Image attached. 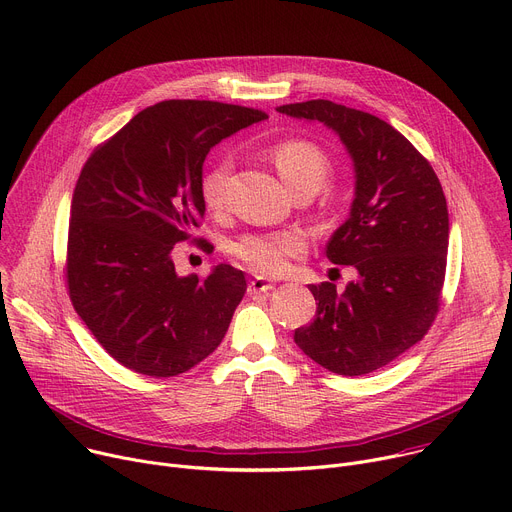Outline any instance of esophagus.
I'll use <instances>...</instances> for the list:
<instances>
[{
	"mask_svg": "<svg viewBox=\"0 0 512 512\" xmlns=\"http://www.w3.org/2000/svg\"><path fill=\"white\" fill-rule=\"evenodd\" d=\"M271 290H275V284L269 282V280H263V277H253V280L247 286L249 294H267Z\"/></svg>",
	"mask_w": 512,
	"mask_h": 512,
	"instance_id": "obj_1",
	"label": "esophagus"
}]
</instances>
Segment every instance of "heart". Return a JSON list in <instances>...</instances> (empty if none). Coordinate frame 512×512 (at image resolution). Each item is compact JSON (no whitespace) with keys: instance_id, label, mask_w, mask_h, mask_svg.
<instances>
[{"instance_id":"b5f03b06","label":"heart","mask_w":512,"mask_h":512,"mask_svg":"<svg viewBox=\"0 0 512 512\" xmlns=\"http://www.w3.org/2000/svg\"><path fill=\"white\" fill-rule=\"evenodd\" d=\"M271 161L290 188L320 190L331 173V161L320 147L308 141H288L271 151ZM230 163L218 161L202 179V200L208 210H222L228 202ZM304 239L298 232H280V235H253L235 245V255L245 261L259 275H277L288 265V257L300 255Z\"/></svg>"}]
</instances>
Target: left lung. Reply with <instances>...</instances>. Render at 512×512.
I'll return each instance as SVG.
<instances>
[{
    "label": "left lung",
    "instance_id": "left-lung-1",
    "mask_svg": "<svg viewBox=\"0 0 512 512\" xmlns=\"http://www.w3.org/2000/svg\"><path fill=\"white\" fill-rule=\"evenodd\" d=\"M275 110L333 130L355 179L349 218L333 232L327 257L353 265L357 280L341 294L329 282L310 286L316 314L294 341L333 374H369L421 341L439 310L449 245L441 183L427 159L378 116L329 100Z\"/></svg>",
    "mask_w": 512,
    "mask_h": 512
}]
</instances>
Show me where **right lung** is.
<instances>
[{
	"mask_svg": "<svg viewBox=\"0 0 512 512\" xmlns=\"http://www.w3.org/2000/svg\"><path fill=\"white\" fill-rule=\"evenodd\" d=\"M267 116L220 102L169 100L138 112L87 159L71 200L67 284L98 343L124 367L171 378L224 339L247 292L220 263L177 275L173 247L204 218L212 147Z\"/></svg>",
	"mask_w": 512,
	"mask_h": 512,
	"instance_id": "add662e5",
	"label": "right lung"
}]
</instances>
